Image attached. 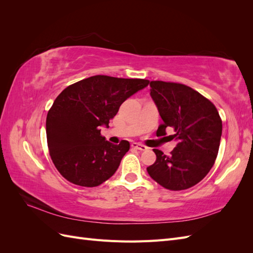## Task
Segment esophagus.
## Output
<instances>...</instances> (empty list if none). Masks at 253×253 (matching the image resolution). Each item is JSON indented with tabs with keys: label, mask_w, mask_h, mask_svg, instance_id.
Segmentation results:
<instances>
[{
	"label": "esophagus",
	"mask_w": 253,
	"mask_h": 253,
	"mask_svg": "<svg viewBox=\"0 0 253 253\" xmlns=\"http://www.w3.org/2000/svg\"><path fill=\"white\" fill-rule=\"evenodd\" d=\"M132 148H134L136 150H139V151H147L148 150V148L145 147V145H143L141 143H137V142L132 143Z\"/></svg>",
	"instance_id": "esophagus-1"
}]
</instances>
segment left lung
Segmentation results:
<instances>
[{
    "label": "left lung",
    "mask_w": 253,
    "mask_h": 253,
    "mask_svg": "<svg viewBox=\"0 0 253 253\" xmlns=\"http://www.w3.org/2000/svg\"><path fill=\"white\" fill-rule=\"evenodd\" d=\"M151 97L164 124L157 136L172 127L177 142L170 155L154 149L156 162L147 168L151 177L172 191L195 186L209 173L215 162L220 136L221 119L214 104L185 84L151 81Z\"/></svg>",
    "instance_id": "1"
}]
</instances>
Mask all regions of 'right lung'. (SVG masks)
<instances>
[{
	"instance_id": "right-lung-1",
	"label": "right lung",
	"mask_w": 253,
	"mask_h": 253,
	"mask_svg": "<svg viewBox=\"0 0 253 253\" xmlns=\"http://www.w3.org/2000/svg\"><path fill=\"white\" fill-rule=\"evenodd\" d=\"M145 79L97 75L61 91L46 118V137L53 165L65 179L97 187L117 171L129 142L113 144L101 136L127 98L149 85Z\"/></svg>"
}]
</instances>
